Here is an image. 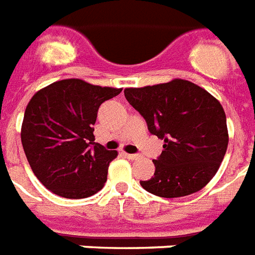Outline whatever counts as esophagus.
Segmentation results:
<instances>
[{
	"label": "esophagus",
	"mask_w": 255,
	"mask_h": 255,
	"mask_svg": "<svg viewBox=\"0 0 255 255\" xmlns=\"http://www.w3.org/2000/svg\"><path fill=\"white\" fill-rule=\"evenodd\" d=\"M123 155L126 156V158H128V159H137L139 158V155L137 154H128V152H123Z\"/></svg>",
	"instance_id": "34e87169"
}]
</instances>
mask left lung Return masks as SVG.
<instances>
[{"label": "left lung", "instance_id": "left-lung-1", "mask_svg": "<svg viewBox=\"0 0 255 255\" xmlns=\"http://www.w3.org/2000/svg\"><path fill=\"white\" fill-rule=\"evenodd\" d=\"M126 99L163 140L154 159L155 173L140 185L152 195L173 199L203 189L227 151L226 113L214 96L185 80L127 88Z\"/></svg>", "mask_w": 255, "mask_h": 255}]
</instances>
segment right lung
<instances>
[{
	"label": "right lung",
	"instance_id": "right-lung-1",
	"mask_svg": "<svg viewBox=\"0 0 255 255\" xmlns=\"http://www.w3.org/2000/svg\"><path fill=\"white\" fill-rule=\"evenodd\" d=\"M120 92L71 78L48 85L28 103L22 148L37 180L52 193L85 199L103 189L118 151L94 142L93 126L100 105Z\"/></svg>",
	"mask_w": 255,
	"mask_h": 255
}]
</instances>
